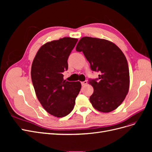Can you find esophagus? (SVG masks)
I'll list each match as a JSON object with an SVG mask.
<instances>
[{"label": "esophagus", "mask_w": 152, "mask_h": 152, "mask_svg": "<svg viewBox=\"0 0 152 152\" xmlns=\"http://www.w3.org/2000/svg\"><path fill=\"white\" fill-rule=\"evenodd\" d=\"M87 84V80H85V81H83V82H81L82 86H85V85H86Z\"/></svg>", "instance_id": "esophagus-1"}]
</instances>
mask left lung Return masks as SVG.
<instances>
[{"instance_id": "8db88e82", "label": "left lung", "mask_w": 152, "mask_h": 152, "mask_svg": "<svg viewBox=\"0 0 152 152\" xmlns=\"http://www.w3.org/2000/svg\"><path fill=\"white\" fill-rule=\"evenodd\" d=\"M76 50L84 53L98 79H89L94 92L89 100L99 112L108 113L121 104L129 88V70L125 55L118 47L107 40L82 37Z\"/></svg>"}]
</instances>
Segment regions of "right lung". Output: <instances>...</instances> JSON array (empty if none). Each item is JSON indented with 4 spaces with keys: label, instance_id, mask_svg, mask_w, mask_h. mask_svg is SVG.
<instances>
[{
    "label": "right lung",
    "instance_id": "add662e5",
    "mask_svg": "<svg viewBox=\"0 0 152 152\" xmlns=\"http://www.w3.org/2000/svg\"><path fill=\"white\" fill-rule=\"evenodd\" d=\"M77 41L64 37L45 44L32 63L31 77L37 97L54 117H65L72 111L81 89L80 82L64 80L63 75L68 70V59Z\"/></svg>",
    "mask_w": 152,
    "mask_h": 152
}]
</instances>
